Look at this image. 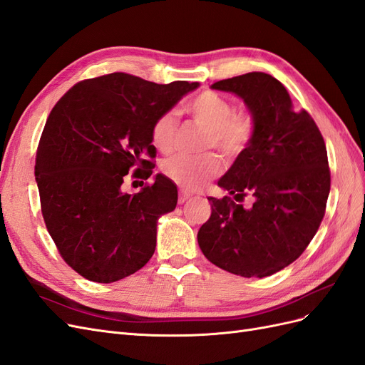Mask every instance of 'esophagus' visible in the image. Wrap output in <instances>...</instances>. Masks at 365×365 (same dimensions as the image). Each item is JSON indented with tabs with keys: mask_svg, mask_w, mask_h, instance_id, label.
<instances>
[{
	"mask_svg": "<svg viewBox=\"0 0 365 365\" xmlns=\"http://www.w3.org/2000/svg\"><path fill=\"white\" fill-rule=\"evenodd\" d=\"M190 196H192V195H190L189 192L181 190V192H180V196H178V202H180V204H184L187 200H189Z\"/></svg>",
	"mask_w": 365,
	"mask_h": 365,
	"instance_id": "esophagus-1",
	"label": "esophagus"
}]
</instances>
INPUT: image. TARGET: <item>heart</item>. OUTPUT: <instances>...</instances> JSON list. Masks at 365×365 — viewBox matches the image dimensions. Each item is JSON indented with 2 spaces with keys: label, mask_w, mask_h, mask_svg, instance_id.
I'll list each match as a JSON object with an SVG mask.
<instances>
[{
  "label": "heart",
  "mask_w": 365,
  "mask_h": 365,
  "mask_svg": "<svg viewBox=\"0 0 365 365\" xmlns=\"http://www.w3.org/2000/svg\"><path fill=\"white\" fill-rule=\"evenodd\" d=\"M195 123L205 129L202 148H215L228 161L240 158L257 134V118L252 111L235 106L227 97L215 91H202L187 105ZM178 123L172 111L160 114L150 126V141L161 153H170L176 145ZM161 172L176 185L195 190L222 172V161L213 152L201 155H176L163 161Z\"/></svg>",
  "instance_id": "b5f03b06"
}]
</instances>
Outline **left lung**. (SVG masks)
<instances>
[{
    "label": "left lung",
    "instance_id": "left-lung-1",
    "mask_svg": "<svg viewBox=\"0 0 365 365\" xmlns=\"http://www.w3.org/2000/svg\"><path fill=\"white\" fill-rule=\"evenodd\" d=\"M244 98L257 134L217 185L233 197H208L210 219L197 244L216 267L242 277H268L291 264L311 244L326 213L330 169L324 138L306 109L297 111L272 76L247 73L212 85Z\"/></svg>",
    "mask_w": 365,
    "mask_h": 365
}]
</instances>
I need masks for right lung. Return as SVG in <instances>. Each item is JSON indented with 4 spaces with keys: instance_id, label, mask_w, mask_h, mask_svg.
Returning a JSON list of instances; mask_svg holds the SVG:
<instances>
[{
    "instance_id": "1",
    "label": "right lung",
    "mask_w": 365,
    "mask_h": 365,
    "mask_svg": "<svg viewBox=\"0 0 365 365\" xmlns=\"http://www.w3.org/2000/svg\"><path fill=\"white\" fill-rule=\"evenodd\" d=\"M197 85L111 73L77 82L51 109L35 164L41 212L61 257L86 280L118 282L152 257L176 185L157 175L138 193L120 187L132 169V178L152 175L153 120Z\"/></svg>"
}]
</instances>
